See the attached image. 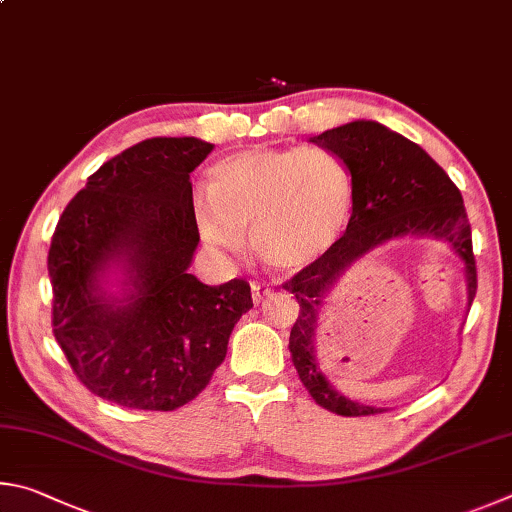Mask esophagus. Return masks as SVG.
Instances as JSON below:
<instances>
[{
  "label": "esophagus",
  "instance_id": "esophagus-1",
  "mask_svg": "<svg viewBox=\"0 0 512 512\" xmlns=\"http://www.w3.org/2000/svg\"><path fill=\"white\" fill-rule=\"evenodd\" d=\"M274 294V290L270 288V285H265V283H261V281H254L251 283V299H254V303L258 306V303H263V301H267Z\"/></svg>",
  "mask_w": 512,
  "mask_h": 512
}]
</instances>
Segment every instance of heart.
<instances>
[{
    "mask_svg": "<svg viewBox=\"0 0 512 512\" xmlns=\"http://www.w3.org/2000/svg\"><path fill=\"white\" fill-rule=\"evenodd\" d=\"M353 211V177L326 148H254L209 168V193L193 200L195 222L215 247L236 249L251 231L258 258L299 272L342 238Z\"/></svg>",
    "mask_w": 512,
    "mask_h": 512,
    "instance_id": "1",
    "label": "heart"
}]
</instances>
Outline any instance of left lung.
Segmentation results:
<instances>
[{
	"instance_id": "obj_1",
	"label": "left lung",
	"mask_w": 512,
	"mask_h": 512,
	"mask_svg": "<svg viewBox=\"0 0 512 512\" xmlns=\"http://www.w3.org/2000/svg\"><path fill=\"white\" fill-rule=\"evenodd\" d=\"M346 161L353 177V215L344 236L315 263L303 267L283 290L299 301V317L290 333V353L299 380L319 407L337 416H375L366 407L333 389L315 360V330L326 292L357 258L398 236H436L450 242L468 274V303L477 294V261L472 229L461 191L445 170L398 132L375 121H353L312 137Z\"/></svg>"
}]
</instances>
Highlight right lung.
Returning a JSON list of instances; mask_svg holds the SVG:
<instances>
[{"instance_id": "add662e5", "label": "right lung", "mask_w": 512, "mask_h": 512, "mask_svg": "<svg viewBox=\"0 0 512 512\" xmlns=\"http://www.w3.org/2000/svg\"><path fill=\"white\" fill-rule=\"evenodd\" d=\"M213 150L193 137H152L87 177L51 238L53 337L94 396L173 411L200 396L254 306L249 283L188 274L200 242L191 173ZM123 262L134 293L107 300L97 276Z\"/></svg>"}]
</instances>
